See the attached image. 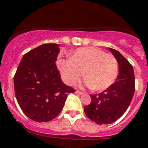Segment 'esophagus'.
<instances>
[{"label": "esophagus", "mask_w": 148, "mask_h": 148, "mask_svg": "<svg viewBox=\"0 0 148 148\" xmlns=\"http://www.w3.org/2000/svg\"><path fill=\"white\" fill-rule=\"evenodd\" d=\"M75 93H76L77 94H78V95L84 94V93H83V92H81V91H80V90H76V91H75Z\"/></svg>", "instance_id": "1"}]
</instances>
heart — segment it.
Instances as JSON below:
<instances>
[{
  "instance_id": "heart-1",
  "label": "heart",
  "mask_w": 148,
  "mask_h": 148,
  "mask_svg": "<svg viewBox=\"0 0 148 148\" xmlns=\"http://www.w3.org/2000/svg\"><path fill=\"white\" fill-rule=\"evenodd\" d=\"M61 71L67 84L76 82L83 72L85 84L94 90L103 91L111 86L118 76L117 60L111 54L97 48H80L63 60Z\"/></svg>"
}]
</instances>
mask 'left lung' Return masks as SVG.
<instances>
[{
  "label": "left lung",
  "mask_w": 148,
  "mask_h": 148,
  "mask_svg": "<svg viewBox=\"0 0 148 148\" xmlns=\"http://www.w3.org/2000/svg\"><path fill=\"white\" fill-rule=\"evenodd\" d=\"M119 63L116 82L98 94H91V103L84 107L86 116L99 125L116 122L125 112L135 90L132 65L119 51L109 48Z\"/></svg>",
  "instance_id": "left-lung-1"
}]
</instances>
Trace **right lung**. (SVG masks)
Returning <instances> with one entry per match:
<instances>
[{"label": "right lung", "mask_w": 148, "mask_h": 148, "mask_svg": "<svg viewBox=\"0 0 148 148\" xmlns=\"http://www.w3.org/2000/svg\"><path fill=\"white\" fill-rule=\"evenodd\" d=\"M59 47L48 43L26 53L14 77L18 104L30 119L46 122L62 110L68 93L75 90L62 81L55 62Z\"/></svg>", "instance_id": "add662e5"}]
</instances>
